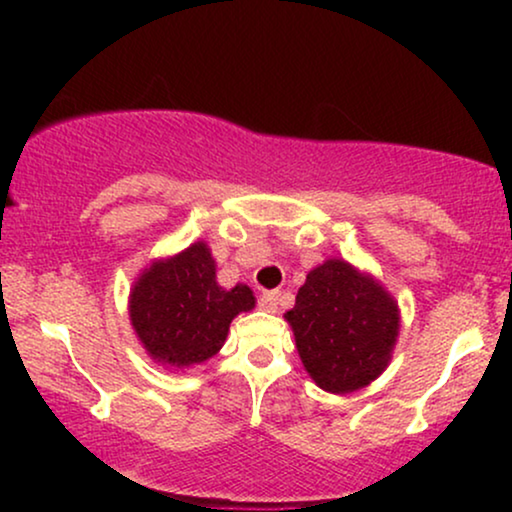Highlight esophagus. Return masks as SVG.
Returning <instances> with one entry per match:
<instances>
[{"mask_svg":"<svg viewBox=\"0 0 512 512\" xmlns=\"http://www.w3.org/2000/svg\"><path fill=\"white\" fill-rule=\"evenodd\" d=\"M277 298H279L277 291H263L261 298H258V305H261L265 312H275L277 310Z\"/></svg>","mask_w":512,"mask_h":512,"instance_id":"esophagus-1","label":"esophagus"}]
</instances>
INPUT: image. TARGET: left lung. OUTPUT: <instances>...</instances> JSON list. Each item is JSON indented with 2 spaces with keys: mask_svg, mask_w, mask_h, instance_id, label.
<instances>
[{
  "mask_svg": "<svg viewBox=\"0 0 512 512\" xmlns=\"http://www.w3.org/2000/svg\"><path fill=\"white\" fill-rule=\"evenodd\" d=\"M284 319L305 370L331 394H349L380 377L401 326L396 300L340 258L307 275Z\"/></svg>",
  "mask_w": 512,
  "mask_h": 512,
  "instance_id": "obj_1",
  "label": "left lung"
}]
</instances>
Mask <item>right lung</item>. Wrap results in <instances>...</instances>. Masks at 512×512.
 Instances as JSON below:
<instances>
[{
  "label": "right lung",
  "instance_id": "1",
  "mask_svg": "<svg viewBox=\"0 0 512 512\" xmlns=\"http://www.w3.org/2000/svg\"><path fill=\"white\" fill-rule=\"evenodd\" d=\"M249 286L223 289L205 242L151 263L130 291V321L153 361L191 368L219 352L230 321L254 310Z\"/></svg>",
  "mask_w": 512,
  "mask_h": 512
}]
</instances>
